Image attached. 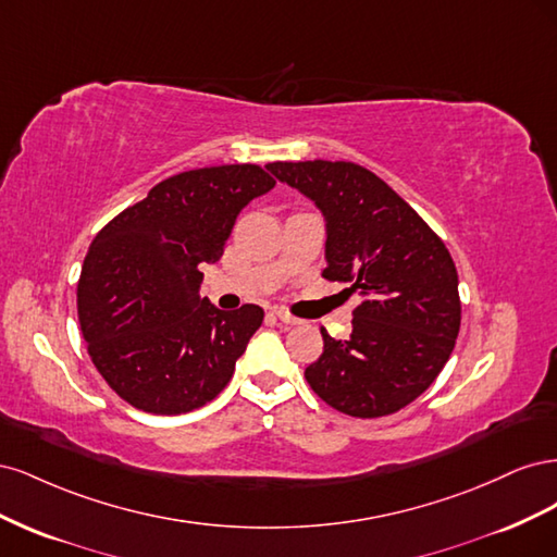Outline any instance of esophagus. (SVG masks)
Here are the masks:
<instances>
[{
  "mask_svg": "<svg viewBox=\"0 0 557 557\" xmlns=\"http://www.w3.org/2000/svg\"><path fill=\"white\" fill-rule=\"evenodd\" d=\"M274 315L281 320V323H285V325H299V318L290 315L288 311H283V309H276Z\"/></svg>",
  "mask_w": 557,
  "mask_h": 557,
  "instance_id": "1",
  "label": "esophagus"
}]
</instances>
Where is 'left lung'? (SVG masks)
Here are the masks:
<instances>
[{"label": "left lung", "mask_w": 557, "mask_h": 557, "mask_svg": "<svg viewBox=\"0 0 557 557\" xmlns=\"http://www.w3.org/2000/svg\"><path fill=\"white\" fill-rule=\"evenodd\" d=\"M327 221L323 278L358 293L350 339L307 367L311 391L352 418L397 413L440 376L460 332L458 269L446 244L374 172L344 160L267 164Z\"/></svg>", "instance_id": "1"}]
</instances>
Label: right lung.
<instances>
[{"mask_svg":"<svg viewBox=\"0 0 557 557\" xmlns=\"http://www.w3.org/2000/svg\"><path fill=\"white\" fill-rule=\"evenodd\" d=\"M274 185L260 164L181 172L97 232L78 323L97 372L134 409L188 413L230 383L264 311L215 309L199 295V264L221 260L239 211Z\"/></svg>","mask_w":557,"mask_h":557,"instance_id":"add662e5","label":"right lung"}]
</instances>
